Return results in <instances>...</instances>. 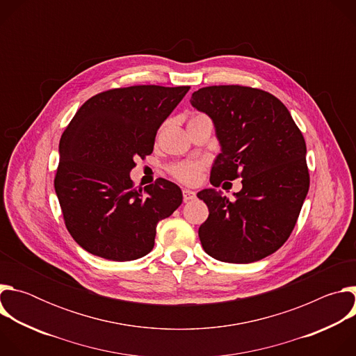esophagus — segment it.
Listing matches in <instances>:
<instances>
[{"label":"esophagus","instance_id":"1","mask_svg":"<svg viewBox=\"0 0 356 356\" xmlns=\"http://www.w3.org/2000/svg\"><path fill=\"white\" fill-rule=\"evenodd\" d=\"M194 197H195V193H194V191H191V190H188V188H183V200H184V202L193 200Z\"/></svg>","mask_w":356,"mask_h":356}]
</instances>
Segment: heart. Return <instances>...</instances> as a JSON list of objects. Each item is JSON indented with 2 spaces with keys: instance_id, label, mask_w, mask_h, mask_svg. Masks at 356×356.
<instances>
[{
  "instance_id": "heart-1",
  "label": "heart",
  "mask_w": 356,
  "mask_h": 356,
  "mask_svg": "<svg viewBox=\"0 0 356 356\" xmlns=\"http://www.w3.org/2000/svg\"><path fill=\"white\" fill-rule=\"evenodd\" d=\"M206 165L204 162L200 161H184L175 163L169 168V172L173 177H176L179 181L186 184H194L200 180V176L204 170Z\"/></svg>"
}]
</instances>
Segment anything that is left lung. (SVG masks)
I'll use <instances>...</instances> for the list:
<instances>
[{
	"label": "left lung",
	"mask_w": 356,
	"mask_h": 356,
	"mask_svg": "<svg viewBox=\"0 0 356 356\" xmlns=\"http://www.w3.org/2000/svg\"><path fill=\"white\" fill-rule=\"evenodd\" d=\"M190 103L213 120L221 145L211 184L242 179L234 200L216 188L197 194L210 211L198 228L201 245L221 262L261 261L287 241L309 193L302 134L282 101L259 88L202 87Z\"/></svg>",
	"instance_id": "1"
}]
</instances>
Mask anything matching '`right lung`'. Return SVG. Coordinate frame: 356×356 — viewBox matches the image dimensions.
I'll return each instance as SVG.
<instances>
[{"label": "right lung", "instance_id": "right-lung-1", "mask_svg": "<svg viewBox=\"0 0 356 356\" xmlns=\"http://www.w3.org/2000/svg\"><path fill=\"white\" fill-rule=\"evenodd\" d=\"M188 90H107L88 98L65 129L55 190L67 231L92 255L117 262L147 255L158 222L181 204L175 183L161 179L136 190L129 173L134 159L152 154L159 127Z\"/></svg>", "mask_w": 356, "mask_h": 356}]
</instances>
